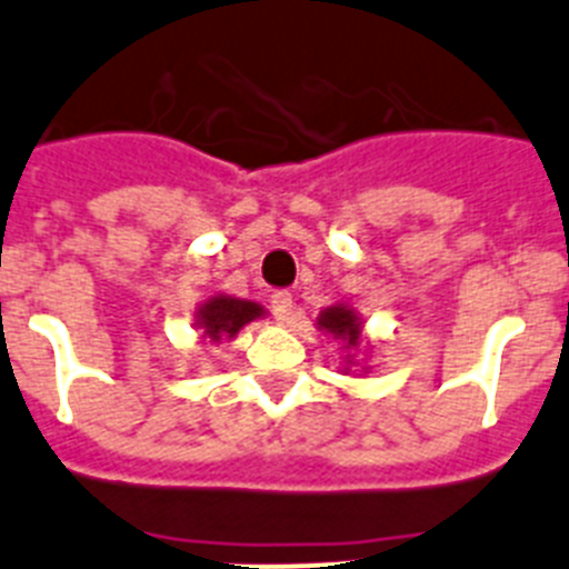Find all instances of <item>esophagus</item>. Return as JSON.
Segmentation results:
<instances>
[{"label":"esophagus","instance_id":"34e87169","mask_svg":"<svg viewBox=\"0 0 569 569\" xmlns=\"http://www.w3.org/2000/svg\"><path fill=\"white\" fill-rule=\"evenodd\" d=\"M271 315H274L277 321H289V315H292V295L289 292H274L269 298Z\"/></svg>","mask_w":569,"mask_h":569}]
</instances>
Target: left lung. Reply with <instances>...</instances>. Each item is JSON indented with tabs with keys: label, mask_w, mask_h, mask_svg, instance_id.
<instances>
[{
	"label": "left lung",
	"mask_w": 569,
	"mask_h": 569,
	"mask_svg": "<svg viewBox=\"0 0 569 569\" xmlns=\"http://www.w3.org/2000/svg\"><path fill=\"white\" fill-rule=\"evenodd\" d=\"M321 329H327V332H332V336L347 338L350 343H356L358 332H361V327H358V318L352 315V309H347V307H329L327 312L321 315Z\"/></svg>",
	"instance_id": "8db88e82"
}]
</instances>
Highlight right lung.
Wrapping results in <instances>:
<instances>
[{
    "label": "right lung",
    "mask_w": 569,
    "mask_h": 569,
    "mask_svg": "<svg viewBox=\"0 0 569 569\" xmlns=\"http://www.w3.org/2000/svg\"><path fill=\"white\" fill-rule=\"evenodd\" d=\"M262 309L251 300H237V298H213L208 300L202 309H199V327L204 329V336L213 338V341H222V338H233L246 327L248 321L260 318Z\"/></svg>",
    "instance_id": "right-lung-1"
}]
</instances>
